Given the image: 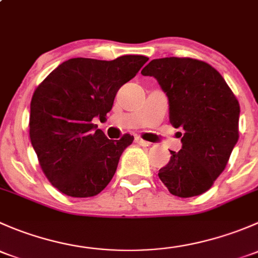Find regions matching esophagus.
Returning <instances> with one entry per match:
<instances>
[{
	"instance_id": "1",
	"label": "esophagus",
	"mask_w": 258,
	"mask_h": 258,
	"mask_svg": "<svg viewBox=\"0 0 258 258\" xmlns=\"http://www.w3.org/2000/svg\"><path fill=\"white\" fill-rule=\"evenodd\" d=\"M135 141H136L137 144H139V145H141V146H151L150 142L145 141V140H142L141 137H136V139H135Z\"/></svg>"
}]
</instances>
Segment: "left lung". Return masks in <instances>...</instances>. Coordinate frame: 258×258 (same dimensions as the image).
Segmentation results:
<instances>
[{"label":"left lung","instance_id":"1","mask_svg":"<svg viewBox=\"0 0 258 258\" xmlns=\"http://www.w3.org/2000/svg\"><path fill=\"white\" fill-rule=\"evenodd\" d=\"M168 98L170 122L182 128V148L158 171L168 191L194 197L211 188L238 141L240 105L217 70L194 58L152 59L141 71Z\"/></svg>","mask_w":258,"mask_h":258}]
</instances>
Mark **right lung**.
<instances>
[{"mask_svg": "<svg viewBox=\"0 0 258 258\" xmlns=\"http://www.w3.org/2000/svg\"><path fill=\"white\" fill-rule=\"evenodd\" d=\"M148 61L127 54L112 61L71 58L54 69L31 100L30 139L52 186L71 197H92L112 179L134 136L108 140L95 117L105 118L117 91Z\"/></svg>", "mask_w": 258, "mask_h": 258, "instance_id": "add662e5", "label": "right lung"}]
</instances>
